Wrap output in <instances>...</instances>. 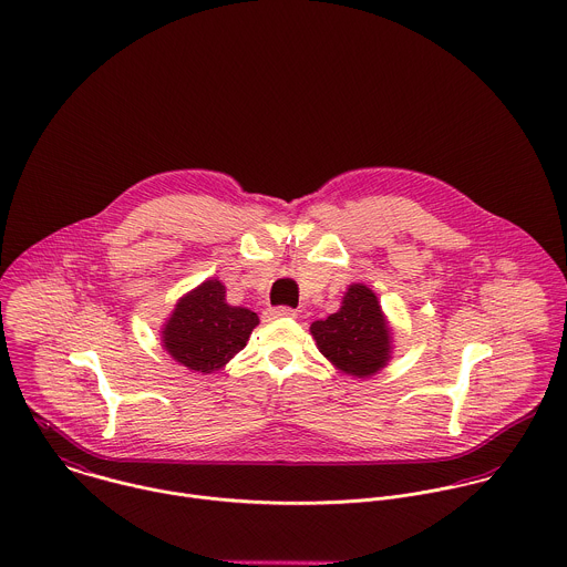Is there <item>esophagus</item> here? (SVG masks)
Wrapping results in <instances>:
<instances>
[{
    "instance_id": "esophagus-1",
    "label": "esophagus",
    "mask_w": 567,
    "mask_h": 567,
    "mask_svg": "<svg viewBox=\"0 0 567 567\" xmlns=\"http://www.w3.org/2000/svg\"><path fill=\"white\" fill-rule=\"evenodd\" d=\"M298 313L293 311V309H289V307H276V309H267L265 311V320L267 322H274V320H291V318H296Z\"/></svg>"
}]
</instances>
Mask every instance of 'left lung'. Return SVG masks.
<instances>
[{"instance_id":"obj_1","label":"left lung","mask_w":567,"mask_h":567,"mask_svg":"<svg viewBox=\"0 0 567 567\" xmlns=\"http://www.w3.org/2000/svg\"><path fill=\"white\" fill-rule=\"evenodd\" d=\"M320 352L348 377L368 379L392 359V327L377 293L363 282L348 285L338 313L311 324Z\"/></svg>"}]
</instances>
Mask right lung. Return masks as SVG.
Here are the masks:
<instances>
[{
	"mask_svg": "<svg viewBox=\"0 0 567 567\" xmlns=\"http://www.w3.org/2000/svg\"><path fill=\"white\" fill-rule=\"evenodd\" d=\"M258 316L245 307H231L226 285L208 278L184 293L162 329L164 350L193 372L210 374L245 348Z\"/></svg>",
	"mask_w": 567,
	"mask_h": 567,
	"instance_id": "1",
	"label": "right lung"
}]
</instances>
